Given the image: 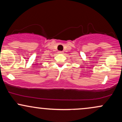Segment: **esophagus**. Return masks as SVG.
I'll list each match as a JSON object with an SVG mask.
<instances>
[{"instance_id": "obj_1", "label": "esophagus", "mask_w": 122, "mask_h": 122, "mask_svg": "<svg viewBox=\"0 0 122 122\" xmlns=\"http://www.w3.org/2000/svg\"><path fill=\"white\" fill-rule=\"evenodd\" d=\"M58 53H60V54H62V53H63V51H58Z\"/></svg>"}]
</instances>
